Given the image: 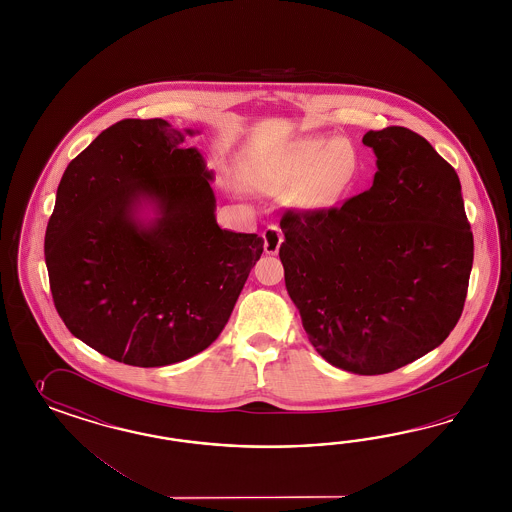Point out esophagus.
Instances as JSON below:
<instances>
[{
	"label": "esophagus",
	"mask_w": 512,
	"mask_h": 512,
	"mask_svg": "<svg viewBox=\"0 0 512 512\" xmlns=\"http://www.w3.org/2000/svg\"><path fill=\"white\" fill-rule=\"evenodd\" d=\"M264 238V251L268 253V255H276L279 251V246H281V242H283V234H281V229L279 227H268L263 234Z\"/></svg>",
	"instance_id": "obj_1"
}]
</instances>
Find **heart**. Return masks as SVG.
Returning <instances> with one entry per match:
<instances>
[{
  "instance_id": "1",
  "label": "heart",
  "mask_w": 512,
  "mask_h": 512,
  "mask_svg": "<svg viewBox=\"0 0 512 512\" xmlns=\"http://www.w3.org/2000/svg\"><path fill=\"white\" fill-rule=\"evenodd\" d=\"M358 155L349 140L334 137H306L283 152L257 159L251 167V184L266 191L304 187L302 199L308 204H330L351 186L357 174Z\"/></svg>"
}]
</instances>
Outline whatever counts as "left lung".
<instances>
[{
    "mask_svg": "<svg viewBox=\"0 0 512 512\" xmlns=\"http://www.w3.org/2000/svg\"><path fill=\"white\" fill-rule=\"evenodd\" d=\"M373 186L340 208L287 212L285 287L328 364L379 375L447 340L464 310L473 234L458 174L407 127L368 131Z\"/></svg>",
    "mask_w": 512,
    "mask_h": 512,
    "instance_id": "8db88e82",
    "label": "left lung"
}]
</instances>
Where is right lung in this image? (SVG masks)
Instances as JSON below:
<instances>
[{
	"instance_id": "obj_1",
	"label": "right lung",
	"mask_w": 512,
	"mask_h": 512,
	"mask_svg": "<svg viewBox=\"0 0 512 512\" xmlns=\"http://www.w3.org/2000/svg\"><path fill=\"white\" fill-rule=\"evenodd\" d=\"M167 120L110 125L63 172L45 234L50 291L71 334L139 368L182 362L225 328L257 234L221 229L214 171Z\"/></svg>"
}]
</instances>
